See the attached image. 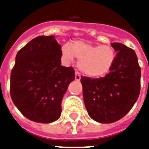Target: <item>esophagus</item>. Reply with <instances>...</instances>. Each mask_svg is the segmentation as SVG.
I'll list each match as a JSON object with an SVG mask.
<instances>
[{"label":"esophagus","mask_w":149,"mask_h":149,"mask_svg":"<svg viewBox=\"0 0 149 149\" xmlns=\"http://www.w3.org/2000/svg\"><path fill=\"white\" fill-rule=\"evenodd\" d=\"M80 74H79V72H77V71H76V72H75V79L77 81L80 80Z\"/></svg>","instance_id":"obj_1"}]
</instances>
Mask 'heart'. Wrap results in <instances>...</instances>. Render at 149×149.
Returning <instances> with one entry per match:
<instances>
[{
  "mask_svg": "<svg viewBox=\"0 0 149 149\" xmlns=\"http://www.w3.org/2000/svg\"><path fill=\"white\" fill-rule=\"evenodd\" d=\"M62 52L66 60H79V69L88 77H102L109 71L114 63L116 54L108 45H93L85 41L77 40L64 45Z\"/></svg>",
  "mask_w": 149,
  "mask_h": 149,
  "instance_id": "heart-1",
  "label": "heart"
}]
</instances>
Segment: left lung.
I'll use <instances>...</instances> for the list:
<instances>
[{"mask_svg":"<svg viewBox=\"0 0 149 149\" xmlns=\"http://www.w3.org/2000/svg\"><path fill=\"white\" fill-rule=\"evenodd\" d=\"M117 52L105 77H81L83 100L88 114L100 123H112L124 117L137 101L141 88V68L133 49L111 43Z\"/></svg>","mask_w":149,"mask_h":149,"instance_id":"left-lung-1","label":"left lung"}]
</instances>
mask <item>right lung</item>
I'll return each instance as SVG.
<instances>
[{
  "label": "right lung",
  "instance_id": "right-lung-1",
  "mask_svg": "<svg viewBox=\"0 0 149 149\" xmlns=\"http://www.w3.org/2000/svg\"><path fill=\"white\" fill-rule=\"evenodd\" d=\"M61 46L54 36H39L18 51L10 74L12 101L24 116L50 123L61 115V102L74 80L72 67L61 66Z\"/></svg>",
  "mask_w": 149,
  "mask_h": 149
}]
</instances>
